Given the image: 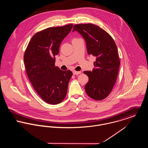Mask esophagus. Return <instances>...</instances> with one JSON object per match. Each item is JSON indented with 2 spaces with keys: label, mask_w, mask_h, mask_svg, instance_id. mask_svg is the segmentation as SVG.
Segmentation results:
<instances>
[{
  "label": "esophagus",
  "mask_w": 148,
  "mask_h": 148,
  "mask_svg": "<svg viewBox=\"0 0 148 148\" xmlns=\"http://www.w3.org/2000/svg\"><path fill=\"white\" fill-rule=\"evenodd\" d=\"M81 73H82L81 71H73V74L75 75H77L79 74H80Z\"/></svg>",
  "instance_id": "esophagus-1"
}]
</instances>
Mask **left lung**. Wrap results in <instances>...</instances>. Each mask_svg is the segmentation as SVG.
<instances>
[{
    "mask_svg": "<svg viewBox=\"0 0 148 148\" xmlns=\"http://www.w3.org/2000/svg\"><path fill=\"white\" fill-rule=\"evenodd\" d=\"M75 31L84 39L88 53L96 58L92 71L84 72L89 77L85 92L90 98L102 100L109 95L117 80L120 64L117 46L106 31L95 24H76Z\"/></svg>",
    "mask_w": 148,
    "mask_h": 148,
    "instance_id": "obj_1",
    "label": "left lung"
}]
</instances>
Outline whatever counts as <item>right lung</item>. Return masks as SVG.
Wrapping results in <instances>:
<instances>
[{
  "label": "right lung",
  "mask_w": 148,
  "mask_h": 148,
  "mask_svg": "<svg viewBox=\"0 0 148 148\" xmlns=\"http://www.w3.org/2000/svg\"><path fill=\"white\" fill-rule=\"evenodd\" d=\"M73 24L51 27L34 35L24 55L27 74L34 88L42 100L50 104L60 103L66 96L72 72L55 66V56L59 54L64 39Z\"/></svg>",
  "instance_id": "right-lung-1"
}]
</instances>
